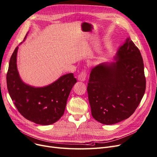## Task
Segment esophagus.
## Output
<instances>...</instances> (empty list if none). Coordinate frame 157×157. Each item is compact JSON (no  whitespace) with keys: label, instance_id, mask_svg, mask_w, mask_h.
<instances>
[{"label":"esophagus","instance_id":"esophagus-1","mask_svg":"<svg viewBox=\"0 0 157 157\" xmlns=\"http://www.w3.org/2000/svg\"><path fill=\"white\" fill-rule=\"evenodd\" d=\"M87 77V71L86 70H82L78 75V80L80 81H84Z\"/></svg>","mask_w":157,"mask_h":157}]
</instances>
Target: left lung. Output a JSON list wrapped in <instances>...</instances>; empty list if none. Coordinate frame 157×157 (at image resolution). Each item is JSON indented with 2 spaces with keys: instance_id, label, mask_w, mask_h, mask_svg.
I'll return each mask as SVG.
<instances>
[{
  "instance_id": "left-lung-1",
  "label": "left lung",
  "mask_w": 157,
  "mask_h": 157,
  "mask_svg": "<svg viewBox=\"0 0 157 157\" xmlns=\"http://www.w3.org/2000/svg\"><path fill=\"white\" fill-rule=\"evenodd\" d=\"M115 59V63L93 68L87 87L93 117L106 125L133 115L146 91L143 59L130 38L118 49Z\"/></svg>"
}]
</instances>
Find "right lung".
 <instances>
[{
	"label": "right lung",
	"instance_id": "1",
	"mask_svg": "<svg viewBox=\"0 0 157 157\" xmlns=\"http://www.w3.org/2000/svg\"><path fill=\"white\" fill-rule=\"evenodd\" d=\"M15 48L10 58L6 75L10 95L18 112L27 120L37 124L50 125L64 115L67 100L77 79L73 73L62 76L53 84L33 87L22 82L17 68Z\"/></svg>",
	"mask_w": 157,
	"mask_h": 157
}]
</instances>
